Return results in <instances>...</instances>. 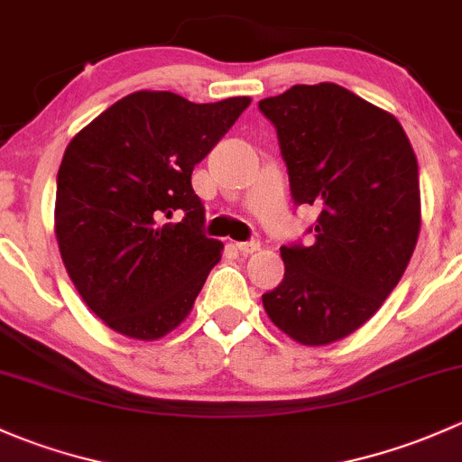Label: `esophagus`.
<instances>
[{"label": "esophagus", "instance_id": "obj_1", "mask_svg": "<svg viewBox=\"0 0 462 462\" xmlns=\"http://www.w3.org/2000/svg\"><path fill=\"white\" fill-rule=\"evenodd\" d=\"M236 249L240 251L242 255H251V254H255V251L260 249V242H258V240H249V242H237V245H236Z\"/></svg>", "mask_w": 462, "mask_h": 462}]
</instances>
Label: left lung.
<instances>
[{
    "label": "left lung",
    "mask_w": 462,
    "mask_h": 462,
    "mask_svg": "<svg viewBox=\"0 0 462 462\" xmlns=\"http://www.w3.org/2000/svg\"><path fill=\"white\" fill-rule=\"evenodd\" d=\"M278 131L291 198L320 211L309 246H280L284 278L266 316L300 345L365 325L405 273L420 233L418 162L392 113L337 84L260 99Z\"/></svg>",
    "instance_id": "1"
}]
</instances>
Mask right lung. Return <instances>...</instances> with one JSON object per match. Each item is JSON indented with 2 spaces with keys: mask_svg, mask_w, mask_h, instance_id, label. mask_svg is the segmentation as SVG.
Returning a JSON list of instances; mask_svg holds the SVG:
<instances>
[{
  "mask_svg": "<svg viewBox=\"0 0 462 462\" xmlns=\"http://www.w3.org/2000/svg\"><path fill=\"white\" fill-rule=\"evenodd\" d=\"M251 104H196L137 90L108 106L66 146L57 173L55 236L90 311L117 334L158 340L182 325L220 240L202 233L193 166ZM182 215L180 223H171Z\"/></svg>",
  "mask_w": 462,
  "mask_h": 462,
  "instance_id": "obj_1",
  "label": "right lung"
}]
</instances>
